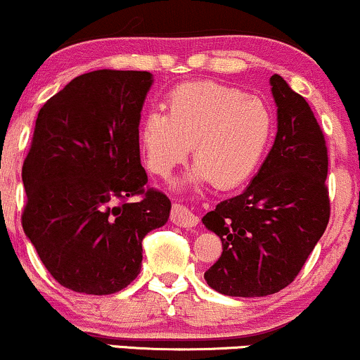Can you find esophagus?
I'll use <instances>...</instances> for the list:
<instances>
[{
  "label": "esophagus",
  "mask_w": 360,
  "mask_h": 360,
  "mask_svg": "<svg viewBox=\"0 0 360 360\" xmlns=\"http://www.w3.org/2000/svg\"><path fill=\"white\" fill-rule=\"evenodd\" d=\"M171 221L177 226H183V229L189 230L198 225L200 218H198L191 210L186 208L184 205H174L171 210Z\"/></svg>",
  "instance_id": "1"
}]
</instances>
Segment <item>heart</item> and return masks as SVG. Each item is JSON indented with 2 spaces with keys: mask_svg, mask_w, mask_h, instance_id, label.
<instances>
[{
  "mask_svg": "<svg viewBox=\"0 0 360 360\" xmlns=\"http://www.w3.org/2000/svg\"><path fill=\"white\" fill-rule=\"evenodd\" d=\"M272 128V111L260 98L221 82L193 81L169 93L166 113L148 111L139 137L154 174H171L193 146L194 166L181 184L230 189L254 174Z\"/></svg>",
  "mask_w": 360,
  "mask_h": 360,
  "instance_id": "heart-1",
  "label": "heart"
}]
</instances>
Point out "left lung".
Listing matches in <instances>:
<instances>
[{
    "instance_id": "obj_1",
    "label": "left lung",
    "mask_w": 360,
    "mask_h": 360,
    "mask_svg": "<svg viewBox=\"0 0 360 360\" xmlns=\"http://www.w3.org/2000/svg\"><path fill=\"white\" fill-rule=\"evenodd\" d=\"M269 82L278 106L274 146L245 191L203 217L223 247L205 279L226 296L255 298L286 288L328 225L323 131L283 77L274 74Z\"/></svg>"
}]
</instances>
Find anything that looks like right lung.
Masks as SVG:
<instances>
[{"label": "right lung", "instance_id": "1", "mask_svg": "<svg viewBox=\"0 0 360 360\" xmlns=\"http://www.w3.org/2000/svg\"><path fill=\"white\" fill-rule=\"evenodd\" d=\"M152 82L147 71L82 74L37 117L22 169L23 232L52 278L76 292L127 288L142 267L143 237L171 213L140 164V111Z\"/></svg>", "mask_w": 360, "mask_h": 360}]
</instances>
